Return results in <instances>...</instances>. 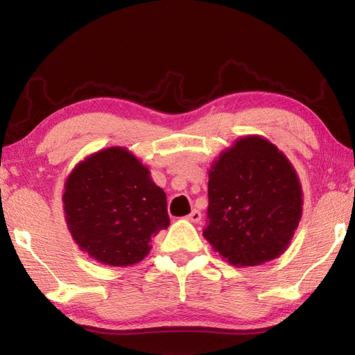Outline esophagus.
<instances>
[{"label":"esophagus","mask_w":355,"mask_h":355,"mask_svg":"<svg viewBox=\"0 0 355 355\" xmlns=\"http://www.w3.org/2000/svg\"><path fill=\"white\" fill-rule=\"evenodd\" d=\"M188 219L197 224V222H200V219H202V213L199 211V209H192V211L188 214Z\"/></svg>","instance_id":"esophagus-1"}]
</instances>
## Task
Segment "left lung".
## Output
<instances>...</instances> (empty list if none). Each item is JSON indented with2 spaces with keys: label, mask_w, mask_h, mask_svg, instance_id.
<instances>
[{
  "label": "left lung",
  "mask_w": 355,
  "mask_h": 355,
  "mask_svg": "<svg viewBox=\"0 0 355 355\" xmlns=\"http://www.w3.org/2000/svg\"><path fill=\"white\" fill-rule=\"evenodd\" d=\"M203 236L233 266L280 257L302 216V188L286 156L260 136H245L209 169Z\"/></svg>",
  "instance_id": "1"
}]
</instances>
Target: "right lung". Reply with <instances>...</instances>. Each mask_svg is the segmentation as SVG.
Here are the masks:
<instances>
[{
  "label": "right lung",
  "mask_w": 355,
  "mask_h": 355,
  "mask_svg": "<svg viewBox=\"0 0 355 355\" xmlns=\"http://www.w3.org/2000/svg\"><path fill=\"white\" fill-rule=\"evenodd\" d=\"M67 227L80 249L110 266L144 260L152 239L169 227L164 191L123 147L87 156L65 182Z\"/></svg>",
  "instance_id": "obj_1"
}]
</instances>
